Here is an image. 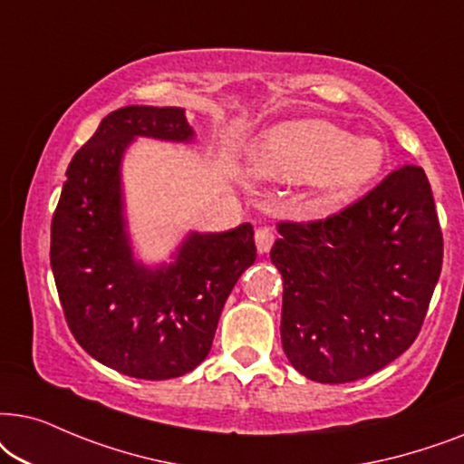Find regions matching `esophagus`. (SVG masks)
<instances>
[{
  "label": "esophagus",
  "mask_w": 464,
  "mask_h": 464,
  "mask_svg": "<svg viewBox=\"0 0 464 464\" xmlns=\"http://www.w3.org/2000/svg\"><path fill=\"white\" fill-rule=\"evenodd\" d=\"M274 239H276L274 228H269V227L256 228L255 242H256V250L261 252V255H267V252L271 250V246H274Z\"/></svg>",
  "instance_id": "34e87169"
}]
</instances>
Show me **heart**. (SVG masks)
<instances>
[{
	"mask_svg": "<svg viewBox=\"0 0 464 464\" xmlns=\"http://www.w3.org/2000/svg\"><path fill=\"white\" fill-rule=\"evenodd\" d=\"M386 148L373 138H350L326 121H286L258 135L248 165L271 182H310L324 203L354 195L384 168Z\"/></svg>",
	"mask_w": 464,
	"mask_h": 464,
	"instance_id": "b5f03b06",
	"label": "heart"
}]
</instances>
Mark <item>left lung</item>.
Listing matches in <instances>:
<instances>
[{
    "instance_id": "left-lung-1",
    "label": "left lung",
    "mask_w": 464,
    "mask_h": 464,
    "mask_svg": "<svg viewBox=\"0 0 464 464\" xmlns=\"http://www.w3.org/2000/svg\"><path fill=\"white\" fill-rule=\"evenodd\" d=\"M271 263L284 280L282 348L320 384L367 378L418 337L443 263L422 168L405 165L339 214L280 222Z\"/></svg>"
}]
</instances>
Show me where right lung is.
<instances>
[{
    "instance_id": "1",
    "label": "right lung",
    "mask_w": 464,
    "mask_h": 464,
    "mask_svg": "<svg viewBox=\"0 0 464 464\" xmlns=\"http://www.w3.org/2000/svg\"><path fill=\"white\" fill-rule=\"evenodd\" d=\"M138 138L190 144L182 108L125 106L73 154L51 225V267L67 326L103 365L129 378L193 372L212 348L228 293L256 261L255 228L190 231L169 263L135 258L122 159Z\"/></svg>"
}]
</instances>
